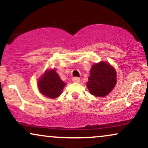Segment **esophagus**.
I'll list each match as a JSON object with an SVG mask.
<instances>
[{
	"mask_svg": "<svg viewBox=\"0 0 148 148\" xmlns=\"http://www.w3.org/2000/svg\"><path fill=\"white\" fill-rule=\"evenodd\" d=\"M72 80V82H74V83H79L80 82V79L78 77H73Z\"/></svg>",
	"mask_w": 148,
	"mask_h": 148,
	"instance_id": "esophagus-1",
	"label": "esophagus"
}]
</instances>
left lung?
<instances>
[{
  "instance_id": "obj_1",
  "label": "left lung",
  "mask_w": 148,
  "mask_h": 148,
  "mask_svg": "<svg viewBox=\"0 0 148 148\" xmlns=\"http://www.w3.org/2000/svg\"><path fill=\"white\" fill-rule=\"evenodd\" d=\"M115 84L116 72L111 65L104 62L92 65L87 83L90 94L97 97H104L110 93Z\"/></svg>"
}]
</instances>
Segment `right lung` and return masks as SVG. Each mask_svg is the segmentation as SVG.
<instances>
[{
    "instance_id": "right-lung-1",
    "label": "right lung",
    "mask_w": 148,
    "mask_h": 148,
    "mask_svg": "<svg viewBox=\"0 0 148 148\" xmlns=\"http://www.w3.org/2000/svg\"><path fill=\"white\" fill-rule=\"evenodd\" d=\"M65 85L54 69L47 71L38 81L40 91L49 98H56L60 95Z\"/></svg>"
}]
</instances>
